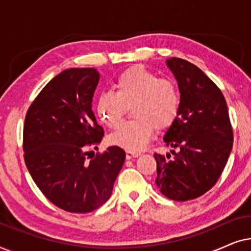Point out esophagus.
I'll list each match as a JSON object with an SVG mask.
<instances>
[{"label": "esophagus", "instance_id": "34e87169", "mask_svg": "<svg viewBox=\"0 0 251 251\" xmlns=\"http://www.w3.org/2000/svg\"><path fill=\"white\" fill-rule=\"evenodd\" d=\"M140 155L139 153L137 152H130V151H126V160H131V159H135V157H138Z\"/></svg>", "mask_w": 251, "mask_h": 251}]
</instances>
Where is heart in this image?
I'll return each mask as SVG.
<instances>
[{
    "label": "heart",
    "instance_id": "heart-1",
    "mask_svg": "<svg viewBox=\"0 0 251 251\" xmlns=\"http://www.w3.org/2000/svg\"><path fill=\"white\" fill-rule=\"evenodd\" d=\"M114 91L101 92L96 101V113L108 128H114L132 108V121L122 122L108 143L130 152L147 145L155 129L170 128L179 115L181 95L176 82L136 65L120 73L113 84Z\"/></svg>",
    "mask_w": 251,
    "mask_h": 251
}]
</instances>
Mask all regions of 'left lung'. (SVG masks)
Instances as JSON below:
<instances>
[{
	"label": "left lung",
	"instance_id": "1",
	"mask_svg": "<svg viewBox=\"0 0 251 251\" xmlns=\"http://www.w3.org/2000/svg\"><path fill=\"white\" fill-rule=\"evenodd\" d=\"M181 95L179 115L164 136L173 155L154 153L155 183L164 197L193 200L208 192L221 177L233 146V129L224 95L190 61L168 59Z\"/></svg>",
	"mask_w": 251,
	"mask_h": 251
}]
</instances>
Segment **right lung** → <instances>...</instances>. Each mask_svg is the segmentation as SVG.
Here are the masks:
<instances>
[{"label": "right lung", "instance_id": "right-lung-1", "mask_svg": "<svg viewBox=\"0 0 251 251\" xmlns=\"http://www.w3.org/2000/svg\"><path fill=\"white\" fill-rule=\"evenodd\" d=\"M95 68H70L54 76L27 109L24 160L44 197L68 212H91L108 200L126 152L111 146L90 156L104 137L92 98Z\"/></svg>", "mask_w": 251, "mask_h": 251}]
</instances>
